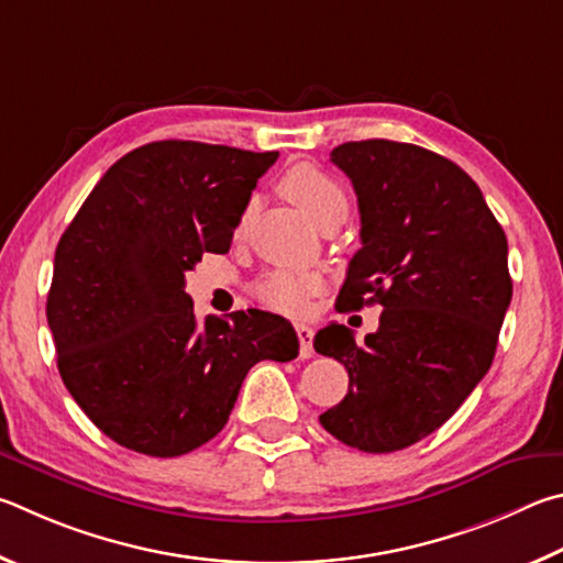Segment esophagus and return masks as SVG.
I'll list each match as a JSON object with an SVG mask.
<instances>
[{"label": "esophagus", "mask_w": 563, "mask_h": 563, "mask_svg": "<svg viewBox=\"0 0 563 563\" xmlns=\"http://www.w3.org/2000/svg\"><path fill=\"white\" fill-rule=\"evenodd\" d=\"M297 336H299V353L301 358H311L313 356V329L309 323H297Z\"/></svg>", "instance_id": "esophagus-1"}]
</instances>
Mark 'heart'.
Here are the masks:
<instances>
[{"label":"heart","instance_id":"b5f03b06","mask_svg":"<svg viewBox=\"0 0 563 563\" xmlns=\"http://www.w3.org/2000/svg\"><path fill=\"white\" fill-rule=\"evenodd\" d=\"M282 195L291 200L309 220L321 227L333 214H346L349 197L336 177L321 170L317 165L299 163L284 173L279 183ZM246 224V214L240 222V232ZM321 282L311 274L274 272L256 284V299L274 311L299 313L313 291H319Z\"/></svg>","mask_w":563,"mask_h":563}]
</instances>
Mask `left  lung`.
<instances>
[{
    "label": "left lung",
    "instance_id": "left-lung-1",
    "mask_svg": "<svg viewBox=\"0 0 563 563\" xmlns=\"http://www.w3.org/2000/svg\"><path fill=\"white\" fill-rule=\"evenodd\" d=\"M331 163L358 195L361 250L339 311L380 303L356 343L329 323L313 349L349 371V393L319 418L343 445L396 452L428 438L485 378L511 301L507 234L477 183L420 145L343 143Z\"/></svg>",
    "mask_w": 563,
    "mask_h": 563
}]
</instances>
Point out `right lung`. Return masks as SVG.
<instances>
[{"label":"right lung","instance_id":"obj_1","mask_svg":"<svg viewBox=\"0 0 563 563\" xmlns=\"http://www.w3.org/2000/svg\"><path fill=\"white\" fill-rule=\"evenodd\" d=\"M279 153L195 141L135 147L86 197L56 246L46 299L64 386L118 445L177 457L220 432L264 358L299 356L287 319L197 321L185 272L230 252L256 180Z\"/></svg>","mask_w":563,"mask_h":563}]
</instances>
